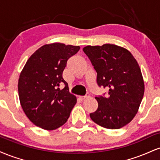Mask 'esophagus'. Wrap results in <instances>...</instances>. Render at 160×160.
Wrapping results in <instances>:
<instances>
[{"label":"esophagus","mask_w":160,"mask_h":160,"mask_svg":"<svg viewBox=\"0 0 160 160\" xmlns=\"http://www.w3.org/2000/svg\"><path fill=\"white\" fill-rule=\"evenodd\" d=\"M89 95L87 94V95H86L85 96H79V98L81 99V100H84V99L89 98Z\"/></svg>","instance_id":"1"}]
</instances>
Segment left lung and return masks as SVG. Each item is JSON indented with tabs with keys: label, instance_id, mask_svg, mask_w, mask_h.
Wrapping results in <instances>:
<instances>
[{
	"label": "left lung",
	"instance_id": "1",
	"mask_svg": "<svg viewBox=\"0 0 160 160\" xmlns=\"http://www.w3.org/2000/svg\"><path fill=\"white\" fill-rule=\"evenodd\" d=\"M97 72V83L108 89L107 97H95L97 110L93 122L108 129H117L131 122L138 111L144 82L138 63L124 47L105 43L82 49Z\"/></svg>",
	"mask_w": 160,
	"mask_h": 160
}]
</instances>
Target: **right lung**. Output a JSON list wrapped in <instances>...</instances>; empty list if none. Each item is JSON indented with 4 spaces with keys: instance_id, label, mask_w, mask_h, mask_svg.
<instances>
[{
    "instance_id": "obj_1",
    "label": "right lung",
    "mask_w": 160,
    "mask_h": 160,
    "mask_svg": "<svg viewBox=\"0 0 160 160\" xmlns=\"http://www.w3.org/2000/svg\"><path fill=\"white\" fill-rule=\"evenodd\" d=\"M79 46L62 43L45 44L29 57L20 73L18 91L22 108L35 126L54 130L67 122L77 98L62 78L70 57ZM62 84L66 86L59 88Z\"/></svg>"
}]
</instances>
